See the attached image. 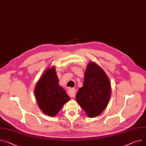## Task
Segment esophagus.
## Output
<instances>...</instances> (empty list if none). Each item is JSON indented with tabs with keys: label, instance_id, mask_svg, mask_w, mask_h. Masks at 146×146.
Returning <instances> with one entry per match:
<instances>
[{
	"label": "esophagus",
	"instance_id": "1",
	"mask_svg": "<svg viewBox=\"0 0 146 146\" xmlns=\"http://www.w3.org/2000/svg\"><path fill=\"white\" fill-rule=\"evenodd\" d=\"M68 93H69V96L72 98H74L75 94H76V90L74 89H69L68 90Z\"/></svg>",
	"mask_w": 146,
	"mask_h": 146
}]
</instances>
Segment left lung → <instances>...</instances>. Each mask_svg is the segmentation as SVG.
Returning <instances> with one entry per match:
<instances>
[{"mask_svg":"<svg viewBox=\"0 0 146 146\" xmlns=\"http://www.w3.org/2000/svg\"><path fill=\"white\" fill-rule=\"evenodd\" d=\"M109 77L95 62H90L85 71L84 83L76 94V101L88 117H95L106 108L111 97Z\"/></svg>","mask_w":146,"mask_h":146,"instance_id":"obj_1","label":"left lung"}]
</instances>
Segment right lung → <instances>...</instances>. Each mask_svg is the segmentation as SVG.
<instances>
[{
  "instance_id": "obj_1",
  "label": "right lung",
  "mask_w": 146,
  "mask_h": 146,
  "mask_svg": "<svg viewBox=\"0 0 146 146\" xmlns=\"http://www.w3.org/2000/svg\"><path fill=\"white\" fill-rule=\"evenodd\" d=\"M38 108L46 115H56L70 98L59 84L54 66L48 67L36 83L34 90Z\"/></svg>"
}]
</instances>
